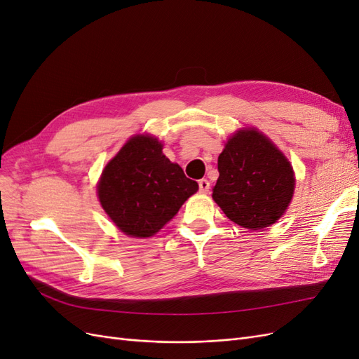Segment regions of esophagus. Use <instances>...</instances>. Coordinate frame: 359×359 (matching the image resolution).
I'll return each instance as SVG.
<instances>
[{
    "instance_id": "34e87169",
    "label": "esophagus",
    "mask_w": 359,
    "mask_h": 359,
    "mask_svg": "<svg viewBox=\"0 0 359 359\" xmlns=\"http://www.w3.org/2000/svg\"><path fill=\"white\" fill-rule=\"evenodd\" d=\"M199 190L201 193H208L210 191V181L208 180H199Z\"/></svg>"
}]
</instances>
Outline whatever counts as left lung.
<instances>
[{
    "label": "left lung",
    "instance_id": "obj_1",
    "mask_svg": "<svg viewBox=\"0 0 359 359\" xmlns=\"http://www.w3.org/2000/svg\"><path fill=\"white\" fill-rule=\"evenodd\" d=\"M212 199L227 219L250 231L265 229L285 214L295 190L286 156L262 133L241 128L219 156Z\"/></svg>",
    "mask_w": 359,
    "mask_h": 359
}]
</instances>
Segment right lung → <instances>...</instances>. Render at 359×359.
<instances>
[{
  "label": "right lung",
  "instance_id": "1",
  "mask_svg": "<svg viewBox=\"0 0 359 359\" xmlns=\"http://www.w3.org/2000/svg\"><path fill=\"white\" fill-rule=\"evenodd\" d=\"M161 149L154 136L130 137L97 184L104 212L128 236L156 235L199 189Z\"/></svg>",
  "mask_w": 359,
  "mask_h": 359
}]
</instances>
